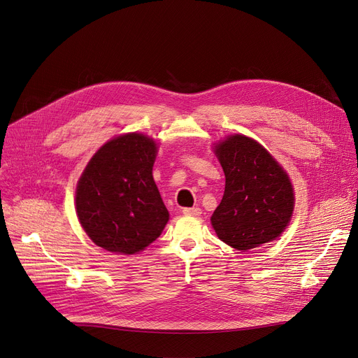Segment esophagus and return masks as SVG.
I'll use <instances>...</instances> for the list:
<instances>
[{
  "label": "esophagus",
  "mask_w": 358,
  "mask_h": 358,
  "mask_svg": "<svg viewBox=\"0 0 358 358\" xmlns=\"http://www.w3.org/2000/svg\"><path fill=\"white\" fill-rule=\"evenodd\" d=\"M184 215H189V216H200L201 209L200 208H185L182 209Z\"/></svg>",
  "instance_id": "esophagus-1"
}]
</instances>
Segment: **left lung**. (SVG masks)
I'll return each instance as SVG.
<instances>
[{
    "label": "left lung",
    "instance_id": "8db88e82",
    "mask_svg": "<svg viewBox=\"0 0 358 358\" xmlns=\"http://www.w3.org/2000/svg\"><path fill=\"white\" fill-rule=\"evenodd\" d=\"M224 173V193L213 212L212 227L238 251L257 248L285 232L294 209L287 173L257 141L231 135L216 143Z\"/></svg>",
    "mask_w": 358,
    "mask_h": 358
}]
</instances>
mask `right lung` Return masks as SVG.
<instances>
[{
	"instance_id": "obj_1",
	"label": "right lung",
	"mask_w": 358,
	"mask_h": 358,
	"mask_svg": "<svg viewBox=\"0 0 358 358\" xmlns=\"http://www.w3.org/2000/svg\"><path fill=\"white\" fill-rule=\"evenodd\" d=\"M157 152L152 138L134 131L104 143L87 164L75 209L96 245L131 255L164 231L169 213L152 177Z\"/></svg>"
}]
</instances>
